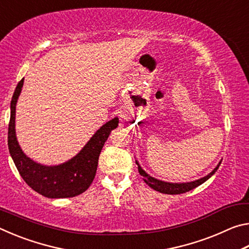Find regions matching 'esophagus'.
<instances>
[{
	"instance_id": "esophagus-1",
	"label": "esophagus",
	"mask_w": 249,
	"mask_h": 249,
	"mask_svg": "<svg viewBox=\"0 0 249 249\" xmlns=\"http://www.w3.org/2000/svg\"><path fill=\"white\" fill-rule=\"evenodd\" d=\"M120 120H121L122 122L126 121V120H127V115H126L124 112H123V113H120Z\"/></svg>"
}]
</instances>
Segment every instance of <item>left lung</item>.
<instances>
[{
  "label": "left lung",
  "mask_w": 249,
  "mask_h": 249,
  "mask_svg": "<svg viewBox=\"0 0 249 249\" xmlns=\"http://www.w3.org/2000/svg\"><path fill=\"white\" fill-rule=\"evenodd\" d=\"M135 161H136V165L138 166V172H140L141 176L144 177V181L149 185L150 188H153L154 190L158 191V192L166 193V195H180V193H184V192L192 190V189L196 188L197 185L202 184L203 182H205L206 180L210 179L211 177L215 174V171L218 169L222 160L218 162V165L214 168V169L211 171L209 175L202 177V178L197 179V180L190 181V182H167V181L156 179V178H154V177L149 176L144 169H142L140 165V162H138L137 160H135Z\"/></svg>",
  "instance_id": "obj_1"
}]
</instances>
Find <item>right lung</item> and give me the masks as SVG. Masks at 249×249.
<instances>
[{
	"mask_svg": "<svg viewBox=\"0 0 249 249\" xmlns=\"http://www.w3.org/2000/svg\"><path fill=\"white\" fill-rule=\"evenodd\" d=\"M24 79L20 80L11 101V119L8 124L7 145L19 175L33 190L49 199L79 196L90 187L98 168L99 156L109 134L119 126L114 117L96 130L79 153L60 165L47 166L29 158L20 148L16 137V104L22 92Z\"/></svg>",
	"mask_w": 249,
	"mask_h": 249,
	"instance_id": "right-lung-1",
	"label": "right lung"
}]
</instances>
